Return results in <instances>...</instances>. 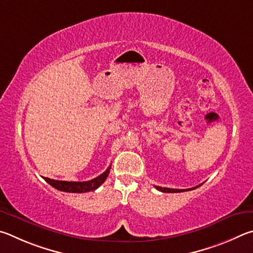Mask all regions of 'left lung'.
Segmentation results:
<instances>
[{"label": "left lung", "mask_w": 253, "mask_h": 253, "mask_svg": "<svg viewBox=\"0 0 253 253\" xmlns=\"http://www.w3.org/2000/svg\"><path fill=\"white\" fill-rule=\"evenodd\" d=\"M199 187V185H198ZM196 187V188H198ZM196 188H192V189H183V190H180V189H170V188H162V187H157L156 185V189L159 190V191L161 192H167V193H176V192H184V191H189V190H193Z\"/></svg>", "instance_id": "left-lung-1"}]
</instances>
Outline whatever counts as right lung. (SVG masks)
Returning <instances> with one entry per match:
<instances>
[{"label": "right lung", "instance_id": "1", "mask_svg": "<svg viewBox=\"0 0 253 253\" xmlns=\"http://www.w3.org/2000/svg\"><path fill=\"white\" fill-rule=\"evenodd\" d=\"M111 166L106 169L103 173L100 174L96 178L92 179L90 181H84V182H72V181H59V180H53L48 178H44L46 182L52 185L53 188H55L60 191L63 192H71V193H84V192H90L94 191L100 185L104 182L105 179L108 178L110 173Z\"/></svg>", "mask_w": 253, "mask_h": 253}]
</instances>
